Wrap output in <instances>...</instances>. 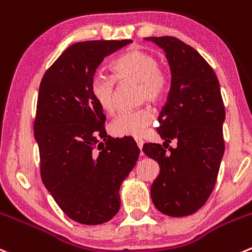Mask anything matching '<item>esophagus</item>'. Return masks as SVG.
I'll list each match as a JSON object with an SVG mask.
<instances>
[{"label":"esophagus","instance_id":"1","mask_svg":"<svg viewBox=\"0 0 252 252\" xmlns=\"http://www.w3.org/2000/svg\"><path fill=\"white\" fill-rule=\"evenodd\" d=\"M135 143H136V145H138V148L141 150V149H143V145H144V141L140 140V139H136Z\"/></svg>","mask_w":252,"mask_h":252}]
</instances>
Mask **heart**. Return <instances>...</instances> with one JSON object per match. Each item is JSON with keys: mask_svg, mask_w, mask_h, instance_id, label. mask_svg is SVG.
I'll list each match as a JSON object with an SVG mask.
<instances>
[{"mask_svg": "<svg viewBox=\"0 0 252 252\" xmlns=\"http://www.w3.org/2000/svg\"><path fill=\"white\" fill-rule=\"evenodd\" d=\"M113 77L94 75L91 80V94L97 106L106 113L114 108L116 81L139 82L140 99L156 103L161 101L167 91V77L160 67V61L149 51L133 49L112 63ZM153 113L149 108H140L131 112L119 113L112 121L109 130L116 136L141 138L153 123Z\"/></svg>", "mask_w": 252, "mask_h": 252, "instance_id": "b5f03b06", "label": "heart"}]
</instances>
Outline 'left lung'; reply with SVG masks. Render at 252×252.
Segmentation results:
<instances>
[{"instance_id": "8db88e82", "label": "left lung", "mask_w": 252, "mask_h": 252, "mask_svg": "<svg viewBox=\"0 0 252 252\" xmlns=\"http://www.w3.org/2000/svg\"><path fill=\"white\" fill-rule=\"evenodd\" d=\"M166 54L171 87L156 128L163 144L143 146L160 173L150 188L153 203L170 217L193 214L204 206L224 155L225 108L218 77L201 54L175 36H149ZM178 141L165 153L168 143Z\"/></svg>"}]
</instances>
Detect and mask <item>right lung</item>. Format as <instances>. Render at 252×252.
<instances>
[{
    "instance_id": "add662e5",
    "label": "right lung",
    "mask_w": 252,
    "mask_h": 252,
    "mask_svg": "<svg viewBox=\"0 0 252 252\" xmlns=\"http://www.w3.org/2000/svg\"><path fill=\"white\" fill-rule=\"evenodd\" d=\"M129 43L72 44L46 70L39 87L34 138L41 180L61 211L86 225L106 223L118 213L119 188L140 154L133 139L107 135L106 116L90 89L103 59Z\"/></svg>"
}]
</instances>
